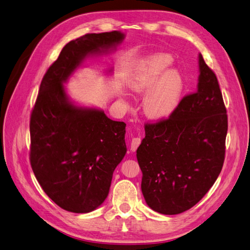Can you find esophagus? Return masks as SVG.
Wrapping results in <instances>:
<instances>
[{"instance_id": "34e87169", "label": "esophagus", "mask_w": 250, "mask_h": 250, "mask_svg": "<svg viewBox=\"0 0 250 250\" xmlns=\"http://www.w3.org/2000/svg\"><path fill=\"white\" fill-rule=\"evenodd\" d=\"M140 143H141L140 137H134L131 141V150L135 151L137 149V147L140 146Z\"/></svg>"}]
</instances>
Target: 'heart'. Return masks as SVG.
Returning <instances> with one entry per match:
<instances>
[{
    "label": "heart",
    "instance_id": "heart-1",
    "mask_svg": "<svg viewBox=\"0 0 250 250\" xmlns=\"http://www.w3.org/2000/svg\"><path fill=\"white\" fill-rule=\"evenodd\" d=\"M171 56L155 55L142 64L140 72L132 83L137 92L151 89L146 95L143 108L146 114L155 120L170 116L179 106L184 90V79L176 69L165 70L170 65Z\"/></svg>",
    "mask_w": 250,
    "mask_h": 250
}]
</instances>
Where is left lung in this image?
Here are the masks:
<instances>
[{
  "label": "left lung",
  "instance_id": "1",
  "mask_svg": "<svg viewBox=\"0 0 250 250\" xmlns=\"http://www.w3.org/2000/svg\"><path fill=\"white\" fill-rule=\"evenodd\" d=\"M197 90L173 113L144 125L137 148L141 190L152 210L175 215L189 210L213 186L225 157L228 114L215 72L199 55Z\"/></svg>",
  "mask_w": 250,
  "mask_h": 250
}]
</instances>
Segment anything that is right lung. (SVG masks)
I'll return each instance as SVG.
<instances>
[{
  "instance_id": "add662e5",
  "label": "right lung",
  "mask_w": 250,
  "mask_h": 250,
  "mask_svg": "<svg viewBox=\"0 0 250 250\" xmlns=\"http://www.w3.org/2000/svg\"><path fill=\"white\" fill-rule=\"evenodd\" d=\"M124 38L112 31L69 42L46 70L31 112V167L45 194L68 212L88 213L104 203L126 146L125 124L101 110L74 106L63 83L86 56Z\"/></svg>"
}]
</instances>
